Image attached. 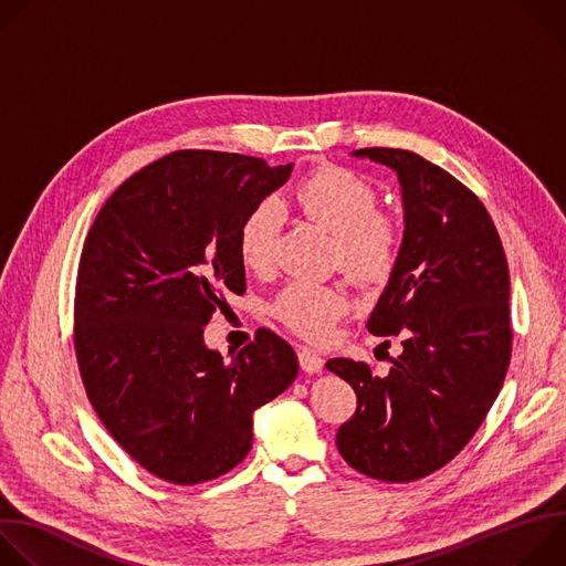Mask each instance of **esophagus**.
Instances as JSON below:
<instances>
[{
  "label": "esophagus",
  "instance_id": "obj_1",
  "mask_svg": "<svg viewBox=\"0 0 566 566\" xmlns=\"http://www.w3.org/2000/svg\"><path fill=\"white\" fill-rule=\"evenodd\" d=\"M297 360H300L302 371H306V374H319L322 365H325V360H322L313 349H306V347L297 349Z\"/></svg>",
  "mask_w": 566,
  "mask_h": 566
}]
</instances>
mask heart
I'll return each instance as SVG.
<instances>
[{"label": "heart", "mask_w": 566, "mask_h": 566, "mask_svg": "<svg viewBox=\"0 0 566 566\" xmlns=\"http://www.w3.org/2000/svg\"><path fill=\"white\" fill-rule=\"evenodd\" d=\"M304 217L334 237L338 266L356 282L382 280L396 260V226L378 214V195L371 184L345 168H322L291 192ZM280 232V210L273 201L258 203L239 228V258L247 269H271ZM349 308L343 289L291 282L273 304V313L297 336L325 343L336 319Z\"/></svg>", "instance_id": "1"}]
</instances>
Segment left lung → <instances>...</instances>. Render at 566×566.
Masks as SVG:
<instances>
[{
  "instance_id": "1",
  "label": "left lung",
  "mask_w": 566,
  "mask_h": 566,
  "mask_svg": "<svg viewBox=\"0 0 566 566\" xmlns=\"http://www.w3.org/2000/svg\"><path fill=\"white\" fill-rule=\"evenodd\" d=\"M352 156L400 186L406 228L367 329L400 336L402 354L385 378L352 358L327 363L358 398L336 446L358 472L406 483L452 461L495 402L511 363V277L489 210L463 184L408 149Z\"/></svg>"
}]
</instances>
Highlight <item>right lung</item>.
Here are the masks:
<instances>
[{"label": "right lung", "instance_id": "right-lung-1", "mask_svg": "<svg viewBox=\"0 0 566 566\" xmlns=\"http://www.w3.org/2000/svg\"><path fill=\"white\" fill-rule=\"evenodd\" d=\"M293 164L181 149L132 175L98 212L75 282V356L120 448L192 486L244 461L255 410L297 376L277 334L226 360L203 340L226 295H244L239 228Z\"/></svg>", "mask_w": 566, "mask_h": 566}]
</instances>
